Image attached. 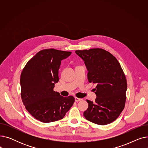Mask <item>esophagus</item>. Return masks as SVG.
<instances>
[{"mask_svg": "<svg viewBox=\"0 0 148 148\" xmlns=\"http://www.w3.org/2000/svg\"><path fill=\"white\" fill-rule=\"evenodd\" d=\"M81 100H82V98H77V97L75 98V101L76 102H79V101H81Z\"/></svg>", "mask_w": 148, "mask_h": 148, "instance_id": "esophagus-1", "label": "esophagus"}]
</instances>
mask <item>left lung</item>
I'll return each mask as SVG.
<instances>
[{
	"label": "left lung",
	"instance_id": "left-lung-1",
	"mask_svg": "<svg viewBox=\"0 0 148 148\" xmlns=\"http://www.w3.org/2000/svg\"><path fill=\"white\" fill-rule=\"evenodd\" d=\"M75 53L84 62L88 71L89 83L96 84L97 98L89 104L83 115L87 120L104 125L118 118L125 107L127 79L116 58L101 49L76 50Z\"/></svg>",
	"mask_w": 148,
	"mask_h": 148
}]
</instances>
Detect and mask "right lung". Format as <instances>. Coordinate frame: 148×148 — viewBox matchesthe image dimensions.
<instances>
[{
  "label": "right lung",
  "mask_w": 148,
  "mask_h": 148,
  "mask_svg": "<svg viewBox=\"0 0 148 148\" xmlns=\"http://www.w3.org/2000/svg\"><path fill=\"white\" fill-rule=\"evenodd\" d=\"M71 52L53 49L38 52L28 61L20 77L23 104L32 116L49 123L63 118L73 105V96L64 97L53 90L59 81L61 61Z\"/></svg>",
  "instance_id": "add662e5"
}]
</instances>
